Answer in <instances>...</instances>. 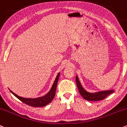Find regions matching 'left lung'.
<instances>
[{
	"label": "left lung",
	"instance_id": "8db88e82",
	"mask_svg": "<svg viewBox=\"0 0 127 127\" xmlns=\"http://www.w3.org/2000/svg\"><path fill=\"white\" fill-rule=\"evenodd\" d=\"M76 83L81 95L83 97L84 99L87 100V101H97L102 100L105 99L107 96L114 92L113 90H110L94 93H89L87 91H86L83 89V87H82L81 84L80 82H79V79L78 78V76L76 77Z\"/></svg>",
	"mask_w": 127,
	"mask_h": 127
}]
</instances>
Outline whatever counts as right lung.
Returning <instances> with one entry per match:
<instances>
[{"mask_svg": "<svg viewBox=\"0 0 127 127\" xmlns=\"http://www.w3.org/2000/svg\"><path fill=\"white\" fill-rule=\"evenodd\" d=\"M59 76H60V73H58V75H57L56 79H55V81H54V84H53L52 89H51L49 92L43 97H38V98H35V99L24 98V97H20L19 96L15 94L14 93L12 92L11 90H10L12 94L15 96L17 97V98L19 99V100H20L22 102L25 103V104H27V105H30V106L34 107H40L45 106V105H48V104H49V103L52 101V99H54V96H55L57 83H58Z\"/></svg>", "mask_w": 127, "mask_h": 127, "instance_id": "add662e5", "label": "right lung"}]
</instances>
